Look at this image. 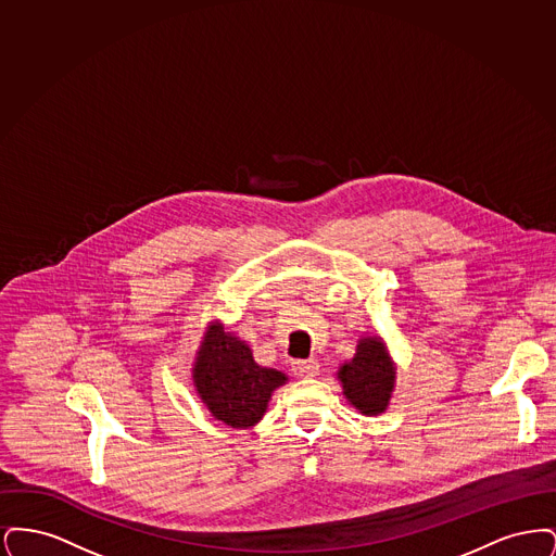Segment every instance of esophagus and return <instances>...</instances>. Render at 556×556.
<instances>
[{"instance_id": "obj_1", "label": "esophagus", "mask_w": 556, "mask_h": 556, "mask_svg": "<svg viewBox=\"0 0 556 556\" xmlns=\"http://www.w3.org/2000/svg\"><path fill=\"white\" fill-rule=\"evenodd\" d=\"M318 361L315 358H308V361H293L291 363V370L300 377H315L318 372Z\"/></svg>"}]
</instances>
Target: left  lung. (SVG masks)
Listing matches in <instances>:
<instances>
[{
  "label": "left lung",
  "mask_w": 556,
  "mask_h": 556,
  "mask_svg": "<svg viewBox=\"0 0 556 556\" xmlns=\"http://www.w3.org/2000/svg\"><path fill=\"white\" fill-rule=\"evenodd\" d=\"M344 394L363 415H379L386 410L394 388L396 370L390 363L381 340H361L356 354L340 369Z\"/></svg>",
  "instance_id": "1"
}]
</instances>
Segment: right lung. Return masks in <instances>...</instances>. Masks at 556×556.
Segmentation results:
<instances>
[{"mask_svg": "<svg viewBox=\"0 0 556 556\" xmlns=\"http://www.w3.org/2000/svg\"><path fill=\"white\" fill-rule=\"evenodd\" d=\"M193 381L214 419L245 429L263 419L273 390L288 377L258 367L248 345L212 325L198 354Z\"/></svg>", "mask_w": 556, "mask_h": 556, "instance_id": "add662e5", "label": "right lung"}]
</instances>
